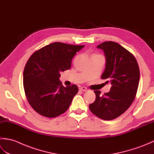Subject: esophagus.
Returning a JSON list of instances; mask_svg holds the SVG:
<instances>
[{"mask_svg": "<svg viewBox=\"0 0 154 154\" xmlns=\"http://www.w3.org/2000/svg\"><path fill=\"white\" fill-rule=\"evenodd\" d=\"M79 89L81 90V91H84V92H85V91H87V89L86 87H80L79 88Z\"/></svg>", "mask_w": 154, "mask_h": 154, "instance_id": "obj_1", "label": "esophagus"}]
</instances>
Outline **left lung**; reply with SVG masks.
<instances>
[{
  "mask_svg": "<svg viewBox=\"0 0 154 154\" xmlns=\"http://www.w3.org/2000/svg\"><path fill=\"white\" fill-rule=\"evenodd\" d=\"M103 50L106 67L101 79L110 81L109 93L100 94L94 91L96 99L89 104L94 115L104 120H111L123 114L136 97L140 81V69L134 56L114 42H104L97 46Z\"/></svg>",
  "mask_w": 154,
  "mask_h": 154,
  "instance_id": "8db88e82",
  "label": "left lung"
}]
</instances>
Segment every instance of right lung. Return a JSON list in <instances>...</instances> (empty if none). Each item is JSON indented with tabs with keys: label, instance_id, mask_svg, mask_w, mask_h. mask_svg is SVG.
<instances>
[{
	"label": "right lung",
	"instance_id": "add662e5",
	"mask_svg": "<svg viewBox=\"0 0 154 154\" xmlns=\"http://www.w3.org/2000/svg\"><path fill=\"white\" fill-rule=\"evenodd\" d=\"M84 47L54 42L29 58L23 73V85L29 104L40 115L54 118L69 107L78 87L62 85L60 72L70 69L73 56Z\"/></svg>",
	"mask_w": 154,
	"mask_h": 154
}]
</instances>
